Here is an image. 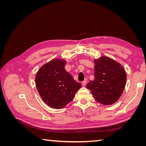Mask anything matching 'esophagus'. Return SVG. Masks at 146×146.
<instances>
[{
	"instance_id": "1",
	"label": "esophagus",
	"mask_w": 146,
	"mask_h": 146,
	"mask_svg": "<svg viewBox=\"0 0 146 146\" xmlns=\"http://www.w3.org/2000/svg\"><path fill=\"white\" fill-rule=\"evenodd\" d=\"M82 86H85L86 85V80H85V81L82 82Z\"/></svg>"
}]
</instances>
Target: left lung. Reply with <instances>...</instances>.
<instances>
[{"label":"left lung","mask_w":146,"mask_h":146,"mask_svg":"<svg viewBox=\"0 0 146 146\" xmlns=\"http://www.w3.org/2000/svg\"><path fill=\"white\" fill-rule=\"evenodd\" d=\"M94 80L86 85L96 100L105 105L115 103L120 98L126 83L127 75L117 61L103 56L94 60Z\"/></svg>","instance_id":"1"}]
</instances>
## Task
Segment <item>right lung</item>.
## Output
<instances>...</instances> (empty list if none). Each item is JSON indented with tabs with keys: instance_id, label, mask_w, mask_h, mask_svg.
I'll return each mask as SVG.
<instances>
[{
	"instance_id": "right-lung-1",
	"label": "right lung",
	"mask_w": 146,
	"mask_h": 146,
	"mask_svg": "<svg viewBox=\"0 0 146 146\" xmlns=\"http://www.w3.org/2000/svg\"><path fill=\"white\" fill-rule=\"evenodd\" d=\"M66 61L56 58L41 66L35 82L43 101L49 107L60 109L72 101L82 86L64 69Z\"/></svg>"
}]
</instances>
